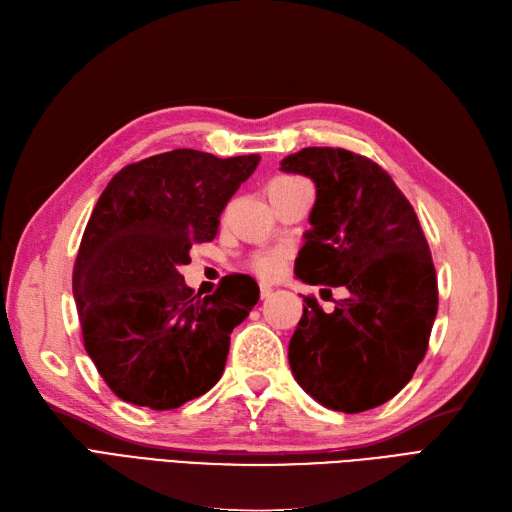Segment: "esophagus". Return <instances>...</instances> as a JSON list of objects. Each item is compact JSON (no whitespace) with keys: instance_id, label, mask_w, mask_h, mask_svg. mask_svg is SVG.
<instances>
[{"instance_id":"esophagus-1","label":"esophagus","mask_w":512,"mask_h":512,"mask_svg":"<svg viewBox=\"0 0 512 512\" xmlns=\"http://www.w3.org/2000/svg\"><path fill=\"white\" fill-rule=\"evenodd\" d=\"M259 287H261V300H268L270 295L274 293V287L270 283H261Z\"/></svg>"}]
</instances>
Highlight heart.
<instances>
[{
  "instance_id": "1",
  "label": "heart",
  "mask_w": 512,
  "mask_h": 512,
  "mask_svg": "<svg viewBox=\"0 0 512 512\" xmlns=\"http://www.w3.org/2000/svg\"><path fill=\"white\" fill-rule=\"evenodd\" d=\"M276 180H291V178H276ZM253 268L261 276H274V274L280 272V268H283V253L274 251V253L257 255L255 261H253Z\"/></svg>"
}]
</instances>
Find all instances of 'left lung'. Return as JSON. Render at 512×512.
I'll return each mask as SVG.
<instances>
[{"mask_svg": "<svg viewBox=\"0 0 512 512\" xmlns=\"http://www.w3.org/2000/svg\"><path fill=\"white\" fill-rule=\"evenodd\" d=\"M280 170L317 187L295 276L349 291L334 312L304 298L289 340L291 372L329 410L381 406L415 374L438 312L436 270L417 214L383 168L344 148H302Z\"/></svg>", "mask_w": 512, "mask_h": 512, "instance_id": "1", "label": "left lung"}]
</instances>
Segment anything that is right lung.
I'll return each instance as SVG.
<instances>
[{
  "mask_svg": "<svg viewBox=\"0 0 512 512\" xmlns=\"http://www.w3.org/2000/svg\"><path fill=\"white\" fill-rule=\"evenodd\" d=\"M259 155L219 159L176 148L129 163L97 200L74 263L72 291L85 349L121 400L170 410L219 383L229 334L259 300L251 276L229 274L202 298L180 266Z\"/></svg>",
  "mask_w": 512,
  "mask_h": 512,
  "instance_id": "1",
  "label": "right lung"
}]
</instances>
